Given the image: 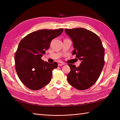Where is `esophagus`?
I'll use <instances>...</instances> for the list:
<instances>
[{
    "instance_id": "34e87169",
    "label": "esophagus",
    "mask_w": 120,
    "mask_h": 120,
    "mask_svg": "<svg viewBox=\"0 0 120 120\" xmlns=\"http://www.w3.org/2000/svg\"><path fill=\"white\" fill-rule=\"evenodd\" d=\"M58 64L59 66H61V65H64L65 63L64 62H63L59 61V62H58Z\"/></svg>"
}]
</instances>
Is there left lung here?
Here are the masks:
<instances>
[{
  "label": "left lung",
  "mask_w": 120,
  "mask_h": 120,
  "mask_svg": "<svg viewBox=\"0 0 120 120\" xmlns=\"http://www.w3.org/2000/svg\"><path fill=\"white\" fill-rule=\"evenodd\" d=\"M72 39L74 49L73 55L81 61L78 67L68 64L71 71L67 76L68 82L76 89L84 90L98 80L105 64V50L98 35L82 28L65 29Z\"/></svg>",
  "instance_id": "left-lung-1"
}]
</instances>
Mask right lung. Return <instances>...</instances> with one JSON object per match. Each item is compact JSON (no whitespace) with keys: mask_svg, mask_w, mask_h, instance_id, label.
Segmentation results:
<instances>
[{"mask_svg":"<svg viewBox=\"0 0 120 120\" xmlns=\"http://www.w3.org/2000/svg\"><path fill=\"white\" fill-rule=\"evenodd\" d=\"M63 29H42L27 35L19 42L15 55V69L19 79L32 90H38L49 83L52 70L58 67L41 59L52 40L62 34Z\"/></svg>","mask_w":120,"mask_h":120,"instance_id":"obj_1","label":"right lung"}]
</instances>
